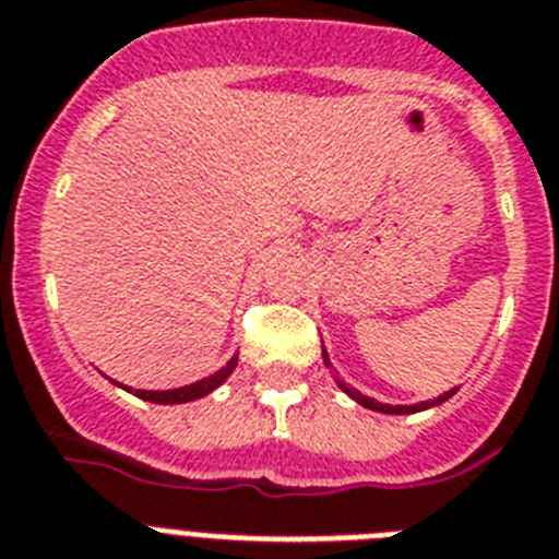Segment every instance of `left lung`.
<instances>
[{
    "mask_svg": "<svg viewBox=\"0 0 559 559\" xmlns=\"http://www.w3.org/2000/svg\"><path fill=\"white\" fill-rule=\"evenodd\" d=\"M321 356H324L326 370H330V373H335V370H333V361H330V356H326V350H321ZM335 384H338V388H342L344 393H347V396L356 399L358 405L367 407V411L396 413V416H402V413H419V411H428V407L442 405V402H448V399H451L453 393H456V388H453V390H448V393H442V396H439V399H430V402H419V405H382V402H376V399H370V396H365V393H358V390L347 388V384H344L342 379H335Z\"/></svg>",
    "mask_w": 559,
    "mask_h": 559,
    "instance_id": "obj_1",
    "label": "left lung"
}]
</instances>
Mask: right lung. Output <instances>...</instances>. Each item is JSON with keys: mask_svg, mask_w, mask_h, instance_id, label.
Masks as SVG:
<instances>
[{"mask_svg": "<svg viewBox=\"0 0 559 559\" xmlns=\"http://www.w3.org/2000/svg\"><path fill=\"white\" fill-rule=\"evenodd\" d=\"M235 365H238V356H233L229 361H226L217 373H212L209 379H201V382L194 384H186V388H177V390H134V396L146 399V402H154V405H183V402H194V399L206 396V393H212L215 388H221V384L233 376ZM131 390V388H126Z\"/></svg>", "mask_w": 559, "mask_h": 559, "instance_id": "add662e5", "label": "right lung"}]
</instances>
